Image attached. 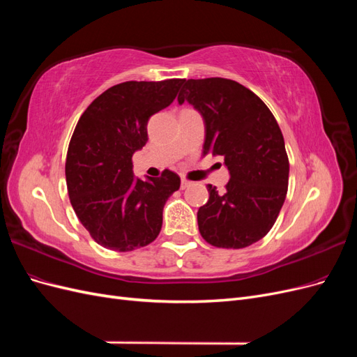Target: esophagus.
<instances>
[{"label":"esophagus","instance_id":"obj_1","mask_svg":"<svg viewBox=\"0 0 357 357\" xmlns=\"http://www.w3.org/2000/svg\"><path fill=\"white\" fill-rule=\"evenodd\" d=\"M189 186H192V181H189L186 178H181V189H188Z\"/></svg>","mask_w":357,"mask_h":357}]
</instances>
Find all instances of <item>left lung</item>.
<instances>
[{"label": "left lung", "mask_w": 357, "mask_h": 357, "mask_svg": "<svg viewBox=\"0 0 357 357\" xmlns=\"http://www.w3.org/2000/svg\"><path fill=\"white\" fill-rule=\"evenodd\" d=\"M188 101L205 125L204 156H222L229 171L223 192L208 185L198 210L202 238L214 247L243 248L269 232L289 185L284 138L265 102L238 82L222 77L183 80Z\"/></svg>", "instance_id": "1"}]
</instances>
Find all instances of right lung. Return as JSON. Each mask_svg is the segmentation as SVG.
Masks as SVG:
<instances>
[{"label": "right lung", "instance_id": "obj_1", "mask_svg": "<svg viewBox=\"0 0 357 357\" xmlns=\"http://www.w3.org/2000/svg\"><path fill=\"white\" fill-rule=\"evenodd\" d=\"M183 79L112 86L84 110L68 146L66 177L73 208L92 238L114 252L156 240L162 210L178 190L169 169L134 177L132 155L147 143L150 116L176 100Z\"/></svg>", "mask_w": 357, "mask_h": 357}]
</instances>
